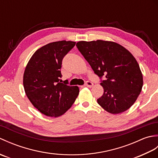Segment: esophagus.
I'll return each instance as SVG.
<instances>
[{"instance_id": "1", "label": "esophagus", "mask_w": 158, "mask_h": 158, "mask_svg": "<svg viewBox=\"0 0 158 158\" xmlns=\"http://www.w3.org/2000/svg\"><path fill=\"white\" fill-rule=\"evenodd\" d=\"M85 86H87V87H89V88H92V87L93 86V83L92 82H91V81H86V83H85Z\"/></svg>"}]
</instances>
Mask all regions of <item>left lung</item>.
Segmentation results:
<instances>
[{
  "instance_id": "obj_1",
  "label": "left lung",
  "mask_w": 158,
  "mask_h": 158,
  "mask_svg": "<svg viewBox=\"0 0 158 158\" xmlns=\"http://www.w3.org/2000/svg\"><path fill=\"white\" fill-rule=\"evenodd\" d=\"M76 46L100 79L104 93L97 100L99 105L112 114L128 109L143 84L142 73L132 53L118 43L102 40L79 41Z\"/></svg>"
}]
</instances>
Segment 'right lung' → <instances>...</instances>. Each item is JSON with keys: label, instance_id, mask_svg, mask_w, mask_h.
I'll list each match as a JSON object with an SVG mask.
<instances>
[{"label": "right lung", "instance_id": "1", "mask_svg": "<svg viewBox=\"0 0 158 158\" xmlns=\"http://www.w3.org/2000/svg\"><path fill=\"white\" fill-rule=\"evenodd\" d=\"M75 42L61 41L42 47L29 60L23 73V88L30 101L44 115H63L75 101L79 89L61 83L62 60Z\"/></svg>", "mask_w": 158, "mask_h": 158}]
</instances>
